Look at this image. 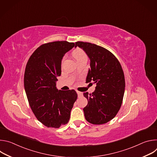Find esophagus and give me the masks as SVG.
Instances as JSON below:
<instances>
[{
    "label": "esophagus",
    "instance_id": "obj_1",
    "mask_svg": "<svg viewBox=\"0 0 157 157\" xmlns=\"http://www.w3.org/2000/svg\"><path fill=\"white\" fill-rule=\"evenodd\" d=\"M77 94H78V97H81L82 96V93L80 91H77Z\"/></svg>",
    "mask_w": 157,
    "mask_h": 157
}]
</instances>
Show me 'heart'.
<instances>
[{
  "label": "heart",
  "instance_id": "b5f03b06",
  "mask_svg": "<svg viewBox=\"0 0 157 157\" xmlns=\"http://www.w3.org/2000/svg\"><path fill=\"white\" fill-rule=\"evenodd\" d=\"M73 55L77 61L84 57L87 56L85 52L82 49H80V48H77L75 50H74L73 52Z\"/></svg>",
  "mask_w": 157,
  "mask_h": 157
}]
</instances>
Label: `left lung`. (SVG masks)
<instances>
[{"mask_svg": "<svg viewBox=\"0 0 157 157\" xmlns=\"http://www.w3.org/2000/svg\"><path fill=\"white\" fill-rule=\"evenodd\" d=\"M77 46L91 61L86 83L96 84L94 92L83 94L88 102L83 109L85 119L93 124H105L115 117L122 103L125 82L121 64L113 53L101 46L83 41L76 42Z\"/></svg>", "mask_w": 157, "mask_h": 157, "instance_id": "8db88e82", "label": "left lung"}]
</instances>
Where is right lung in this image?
Wrapping results in <instances>:
<instances>
[{"instance_id": "1", "label": "right lung", "mask_w": 157, "mask_h": 157, "mask_svg": "<svg viewBox=\"0 0 157 157\" xmlns=\"http://www.w3.org/2000/svg\"><path fill=\"white\" fill-rule=\"evenodd\" d=\"M75 45L66 41L43 44L27 63L24 87L29 103L36 118L47 127L59 128L68 123L77 99L74 89L58 91L56 87L63 57Z\"/></svg>"}]
</instances>
